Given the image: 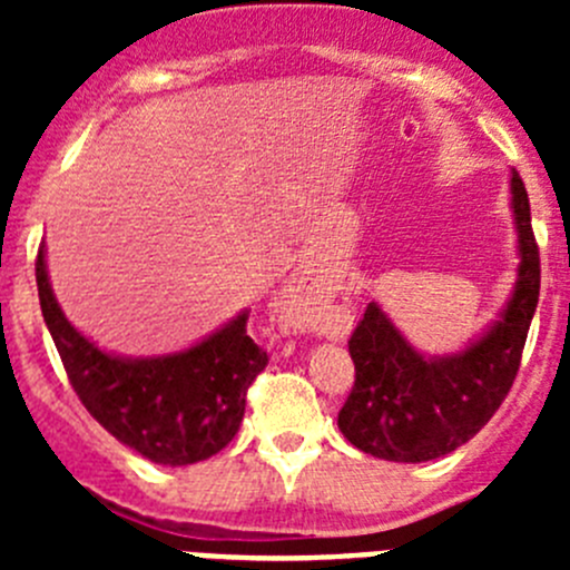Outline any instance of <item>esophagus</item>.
<instances>
[{"label":"esophagus","mask_w":570,"mask_h":570,"mask_svg":"<svg viewBox=\"0 0 570 570\" xmlns=\"http://www.w3.org/2000/svg\"><path fill=\"white\" fill-rule=\"evenodd\" d=\"M308 289L303 281H292L284 289V301H281V312H284L286 322H301L303 312H306Z\"/></svg>","instance_id":"34e87169"}]
</instances>
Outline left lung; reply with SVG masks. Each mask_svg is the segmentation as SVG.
<instances>
[{
	"mask_svg": "<svg viewBox=\"0 0 570 570\" xmlns=\"http://www.w3.org/2000/svg\"><path fill=\"white\" fill-rule=\"evenodd\" d=\"M510 204L519 232V275L499 320L476 342L452 355H422L370 303L350 336L355 383L338 411V430L366 455L424 463L450 455L474 439L519 375L521 350L540 295V256L530 198L510 174Z\"/></svg>",
	"mask_w": 570,
	"mask_h": 570,
	"instance_id": "8db88e82",
	"label": "left lung"
}]
</instances>
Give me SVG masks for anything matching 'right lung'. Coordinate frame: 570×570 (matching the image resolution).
<instances>
[{
  "label": "right lung",
  "mask_w": 570,
  "mask_h": 570,
  "mask_svg": "<svg viewBox=\"0 0 570 570\" xmlns=\"http://www.w3.org/2000/svg\"><path fill=\"white\" fill-rule=\"evenodd\" d=\"M36 281L40 312L73 392L120 444L151 463L189 465L217 455L237 435L248 386L267 366V353L248 336V314L181 353L120 358L66 320L51 292L43 245Z\"/></svg>",
  "instance_id": "right-lung-1"
}]
</instances>
